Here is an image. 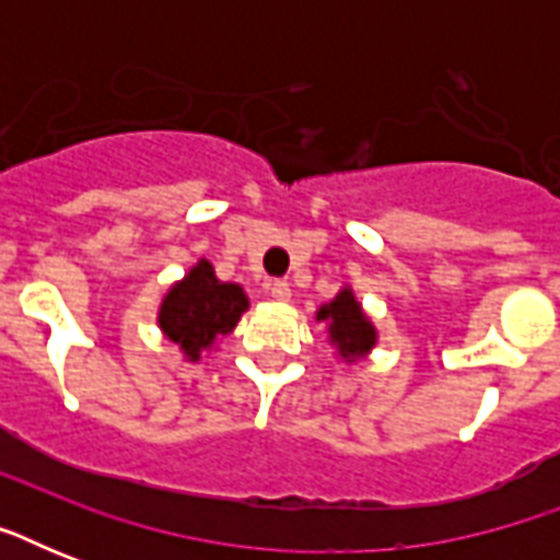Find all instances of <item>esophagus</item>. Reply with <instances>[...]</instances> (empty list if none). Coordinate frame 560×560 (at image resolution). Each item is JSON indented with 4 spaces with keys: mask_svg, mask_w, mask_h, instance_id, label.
<instances>
[{
    "mask_svg": "<svg viewBox=\"0 0 560 560\" xmlns=\"http://www.w3.org/2000/svg\"><path fill=\"white\" fill-rule=\"evenodd\" d=\"M267 293L272 296V302H290L288 281H270V284H267Z\"/></svg>",
    "mask_w": 560,
    "mask_h": 560,
    "instance_id": "34e87169",
    "label": "esophagus"
}]
</instances>
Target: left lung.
Returning <instances> with one entry per match:
<instances>
[{"instance_id": "obj_1", "label": "left lung", "mask_w": 560, "mask_h": 560, "mask_svg": "<svg viewBox=\"0 0 560 560\" xmlns=\"http://www.w3.org/2000/svg\"><path fill=\"white\" fill-rule=\"evenodd\" d=\"M316 323L325 325L328 342L334 346V358L349 363V366L369 358L377 346V328H374L372 316L358 302L351 284H342L340 293L331 302L319 305Z\"/></svg>"}]
</instances>
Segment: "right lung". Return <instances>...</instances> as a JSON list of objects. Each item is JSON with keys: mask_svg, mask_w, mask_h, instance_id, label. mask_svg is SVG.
<instances>
[{"mask_svg": "<svg viewBox=\"0 0 560 560\" xmlns=\"http://www.w3.org/2000/svg\"><path fill=\"white\" fill-rule=\"evenodd\" d=\"M249 311V299L235 281H220L206 258L194 264L162 296L156 325L165 340L183 351V360L197 363L211 354L226 334L235 331Z\"/></svg>", "mask_w": 560, "mask_h": 560, "instance_id": "add662e5", "label": "right lung"}]
</instances>
